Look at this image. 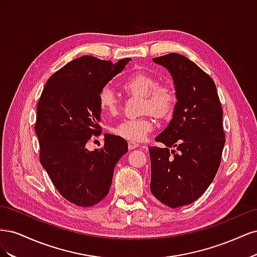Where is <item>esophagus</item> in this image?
Here are the masks:
<instances>
[{
    "label": "esophagus",
    "instance_id": "34e87169",
    "mask_svg": "<svg viewBox=\"0 0 257 257\" xmlns=\"http://www.w3.org/2000/svg\"><path fill=\"white\" fill-rule=\"evenodd\" d=\"M128 149L130 150H133V149H136V148L139 147V144L135 143V142H128Z\"/></svg>",
    "mask_w": 257,
    "mask_h": 257
}]
</instances>
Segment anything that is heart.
Returning a JSON list of instances; mask_svg holds the SVG:
<instances>
[{"label": "heart", "instance_id": "obj_1", "mask_svg": "<svg viewBox=\"0 0 257 257\" xmlns=\"http://www.w3.org/2000/svg\"><path fill=\"white\" fill-rule=\"evenodd\" d=\"M122 88L128 94H134L142 97L141 112L151 111L159 118L172 113L176 95L173 88L165 83H158L154 76L138 72L130 75L122 82ZM99 109L105 114L113 115L119 110L120 102L113 90L105 87L98 93ZM154 128V121L149 114H146L135 119H127L116 124L113 133L130 142L141 143L149 135Z\"/></svg>", "mask_w": 257, "mask_h": 257}]
</instances>
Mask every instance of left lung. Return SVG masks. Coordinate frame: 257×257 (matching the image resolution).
<instances>
[{"mask_svg": "<svg viewBox=\"0 0 257 257\" xmlns=\"http://www.w3.org/2000/svg\"><path fill=\"white\" fill-rule=\"evenodd\" d=\"M153 62L172 75L177 103L169 124L155 137L165 148H149L150 190L162 204L178 208L198 199L217 173L225 144L223 109L212 78L194 62L179 53Z\"/></svg>", "mask_w": 257, "mask_h": 257, "instance_id": "1", "label": "left lung"}]
</instances>
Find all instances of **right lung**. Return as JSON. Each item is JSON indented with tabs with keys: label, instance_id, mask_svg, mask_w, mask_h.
I'll use <instances>...</instances> for the list:
<instances>
[{
	"label": "right lung",
	"instance_id": "1",
	"mask_svg": "<svg viewBox=\"0 0 257 257\" xmlns=\"http://www.w3.org/2000/svg\"><path fill=\"white\" fill-rule=\"evenodd\" d=\"M130 61L77 58L50 77L38 100L42 166L61 195L77 206H94L107 196L116 163L128 150L125 139L111 134L104 135L100 150L89 151L85 145L100 133L99 91Z\"/></svg>",
	"mask_w": 257,
	"mask_h": 257
}]
</instances>
